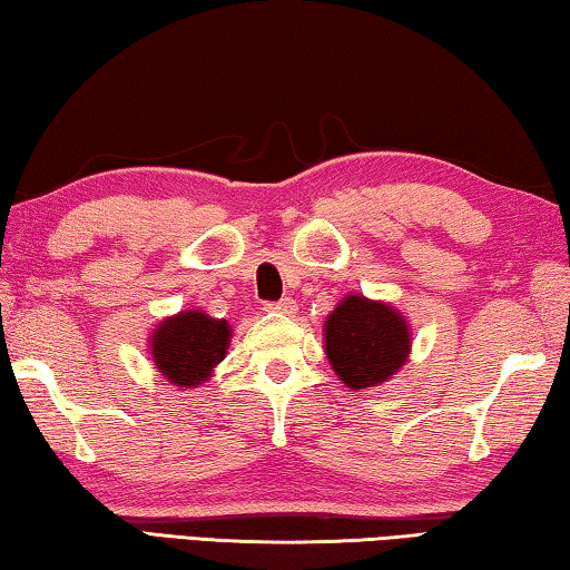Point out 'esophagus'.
<instances>
[{"instance_id": "34e87169", "label": "esophagus", "mask_w": 570, "mask_h": 570, "mask_svg": "<svg viewBox=\"0 0 570 570\" xmlns=\"http://www.w3.org/2000/svg\"><path fill=\"white\" fill-rule=\"evenodd\" d=\"M266 312H282V314H294L296 312V302L292 296L278 298V302H268Z\"/></svg>"}]
</instances>
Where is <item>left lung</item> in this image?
Returning a JSON list of instances; mask_svg holds the SVG:
<instances>
[{"label":"left lung","mask_w":570,"mask_h":570,"mask_svg":"<svg viewBox=\"0 0 570 570\" xmlns=\"http://www.w3.org/2000/svg\"><path fill=\"white\" fill-rule=\"evenodd\" d=\"M404 316L384 302L350 294L324 322V350L346 387H377L400 372L412 346Z\"/></svg>","instance_id":"8db88e82"}]
</instances>
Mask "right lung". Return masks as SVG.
<instances>
[{
	"label": "right lung",
	"mask_w": 570,
	"mask_h": 570,
	"mask_svg": "<svg viewBox=\"0 0 570 570\" xmlns=\"http://www.w3.org/2000/svg\"><path fill=\"white\" fill-rule=\"evenodd\" d=\"M230 342L226 320L204 312H180L168 316L150 334V354L158 372L176 387H196L206 382L218 362H224Z\"/></svg>",
	"instance_id": "obj_1"
}]
</instances>
